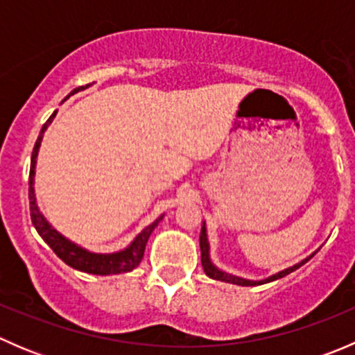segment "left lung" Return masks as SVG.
Listing matches in <instances>:
<instances>
[{
	"instance_id": "left-lung-1",
	"label": "left lung",
	"mask_w": 355,
	"mask_h": 355,
	"mask_svg": "<svg viewBox=\"0 0 355 355\" xmlns=\"http://www.w3.org/2000/svg\"><path fill=\"white\" fill-rule=\"evenodd\" d=\"M199 244H200V263H202L204 273H206L209 278H213V280L227 282V284L241 285V287H254V285H263V284H270V282H275V280H280V278L287 277V275L292 273V271L299 270L302 264H306L307 261H309L311 257L321 249V247H318L313 254H309V256H307L306 259L300 261V263L293 264V266L290 268H285V270L278 271V273L275 275H270V277L263 278V280H249V278H242V277H237V275H232V273H227V271L220 270V268L211 261V245H209V239H207L206 221H202V228H200V235H199Z\"/></svg>"
}]
</instances>
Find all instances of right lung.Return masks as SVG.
I'll return each instance as SVG.
<instances>
[{
	"mask_svg": "<svg viewBox=\"0 0 355 355\" xmlns=\"http://www.w3.org/2000/svg\"><path fill=\"white\" fill-rule=\"evenodd\" d=\"M89 85H82V87L73 89L70 94L67 96L63 101H67L70 96H73L75 92L84 91ZM58 111L51 114L48 118L44 125H42L41 132H39V137L35 141L34 149H32V157H31V173H28V204H31V218L32 225L35 227L37 234L41 235L42 241L46 242L53 250H55L56 256L62 261H65L68 266L75 268L78 271H84L89 275H101V277H108V275H118V273H128L134 268L139 266V263L142 261L144 256L146 244H148L149 237L155 232V228L159 225V221L163 220L164 213L159 218H156L151 225L144 228L141 234H137L134 237V241L130 242L127 247L120 250H114V252H92L87 250L85 247L75 244L70 239H67L65 235L60 234L48 220H46L44 214L41 213L37 206V199H35V191H34V182H35V164H37V155L39 148H41V141L44 137V132L48 130V127L51 125L53 118L56 116Z\"/></svg>",
	"mask_w": 355,
	"mask_h": 355,
	"instance_id": "obj_1",
	"label": "right lung"
}]
</instances>
